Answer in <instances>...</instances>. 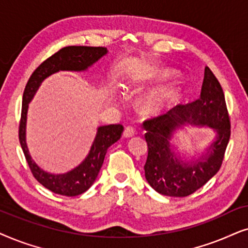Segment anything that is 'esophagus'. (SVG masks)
Wrapping results in <instances>:
<instances>
[{
  "mask_svg": "<svg viewBox=\"0 0 248 248\" xmlns=\"http://www.w3.org/2000/svg\"><path fill=\"white\" fill-rule=\"evenodd\" d=\"M133 136H135V129L134 127H126L124 130V138H131Z\"/></svg>",
  "mask_w": 248,
  "mask_h": 248,
  "instance_id": "obj_1",
  "label": "esophagus"
}]
</instances>
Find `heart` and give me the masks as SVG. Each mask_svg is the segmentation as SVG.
I'll list each match as a JSON object with an SVG mask.
<instances>
[{"instance_id":"b5f03b06","label":"heart","mask_w":248,"mask_h":248,"mask_svg":"<svg viewBox=\"0 0 248 248\" xmlns=\"http://www.w3.org/2000/svg\"><path fill=\"white\" fill-rule=\"evenodd\" d=\"M174 77H176V70L168 67L155 68L147 74L136 75L134 81L140 82V84L151 82V84L160 85L148 92L140 100V108L143 113L147 115L163 114L178 103L180 98L181 87L179 82L172 80ZM168 81L170 82L168 83ZM162 83L165 85H162Z\"/></svg>"}]
</instances>
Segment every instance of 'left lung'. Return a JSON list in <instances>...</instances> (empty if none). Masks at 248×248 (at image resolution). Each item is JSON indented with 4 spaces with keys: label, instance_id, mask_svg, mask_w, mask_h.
Returning a JSON list of instances; mask_svg holds the SVG:
<instances>
[{
    "label": "left lung",
    "instance_id": "obj_1",
    "mask_svg": "<svg viewBox=\"0 0 248 248\" xmlns=\"http://www.w3.org/2000/svg\"><path fill=\"white\" fill-rule=\"evenodd\" d=\"M186 125L207 126L214 140L199 157L184 160L174 135ZM148 154L145 178L155 191L164 196L185 197L203 187L222 164L230 138L226 100L216 76L205 67L201 96L193 103L177 105L166 114L145 121ZM177 140V138H176Z\"/></svg>",
    "mask_w": 248,
    "mask_h": 248
}]
</instances>
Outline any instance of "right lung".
I'll return each mask as SVG.
<instances>
[{"instance_id": "obj_1", "label": "right lung", "mask_w": 248, "mask_h": 248, "mask_svg": "<svg viewBox=\"0 0 248 248\" xmlns=\"http://www.w3.org/2000/svg\"><path fill=\"white\" fill-rule=\"evenodd\" d=\"M108 54L107 47L93 46H67L45 60L29 78L22 96L21 120L19 126V140L32 174L45 188L63 196H77L85 193L95 183L103 164L108 148L120 140L124 127L121 124H108L97 127L91 150L84 161L64 173H51L43 170L32 160L26 141L28 107L39 86L46 78L59 71H86L88 68Z\"/></svg>"}]
</instances>
